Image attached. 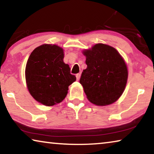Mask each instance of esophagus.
I'll return each mask as SVG.
<instances>
[{
  "label": "esophagus",
  "instance_id": "esophagus-1",
  "mask_svg": "<svg viewBox=\"0 0 154 154\" xmlns=\"http://www.w3.org/2000/svg\"><path fill=\"white\" fill-rule=\"evenodd\" d=\"M80 77H81V74L80 73H77L76 75V77H77V80L79 81L80 79Z\"/></svg>",
  "mask_w": 154,
  "mask_h": 154
}]
</instances>
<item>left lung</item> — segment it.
<instances>
[{"instance_id":"8db88e82","label":"left lung","mask_w":154,"mask_h":154,"mask_svg":"<svg viewBox=\"0 0 154 154\" xmlns=\"http://www.w3.org/2000/svg\"><path fill=\"white\" fill-rule=\"evenodd\" d=\"M87 69L79 83L91 103L105 106L118 100L126 88L128 69L119 52L105 44L98 43L83 51Z\"/></svg>"}]
</instances>
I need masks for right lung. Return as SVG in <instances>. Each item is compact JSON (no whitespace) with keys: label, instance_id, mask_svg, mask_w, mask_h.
Returning a JSON list of instances; mask_svg holds the SVG:
<instances>
[{"label":"right lung","instance_id":"1","mask_svg":"<svg viewBox=\"0 0 154 154\" xmlns=\"http://www.w3.org/2000/svg\"><path fill=\"white\" fill-rule=\"evenodd\" d=\"M63 59V49L50 44L35 48L28 58L25 71L28 90L36 101L45 106L62 102L69 85L76 81Z\"/></svg>","mask_w":154,"mask_h":154}]
</instances>
